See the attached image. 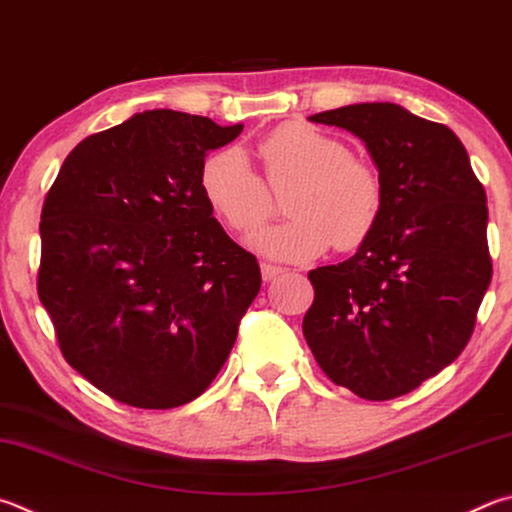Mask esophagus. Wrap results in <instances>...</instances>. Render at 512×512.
I'll list each match as a JSON object with an SVG mask.
<instances>
[{
	"mask_svg": "<svg viewBox=\"0 0 512 512\" xmlns=\"http://www.w3.org/2000/svg\"><path fill=\"white\" fill-rule=\"evenodd\" d=\"M280 273H284V268H282V266L262 264V277H264V282H271V280H275V277L280 275Z\"/></svg>",
	"mask_w": 512,
	"mask_h": 512,
	"instance_id": "obj_1",
	"label": "esophagus"
}]
</instances>
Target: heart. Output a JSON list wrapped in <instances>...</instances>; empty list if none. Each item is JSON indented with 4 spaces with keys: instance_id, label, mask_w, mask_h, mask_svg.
I'll return each mask as SVG.
<instances>
[{
    "instance_id": "1",
    "label": "heart",
    "mask_w": 512,
    "mask_h": 512,
    "mask_svg": "<svg viewBox=\"0 0 512 512\" xmlns=\"http://www.w3.org/2000/svg\"><path fill=\"white\" fill-rule=\"evenodd\" d=\"M255 152L264 178L239 147L208 154L199 188L215 217L237 235L257 230L275 212V194H286L291 219L250 239L259 253L282 262H306L331 244L353 250L365 244L383 212V181L345 143L302 123L275 127L259 138Z\"/></svg>"
}]
</instances>
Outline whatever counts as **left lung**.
<instances>
[{
	"label": "left lung",
	"mask_w": 512,
	"mask_h": 512,
	"mask_svg": "<svg viewBox=\"0 0 512 512\" xmlns=\"http://www.w3.org/2000/svg\"><path fill=\"white\" fill-rule=\"evenodd\" d=\"M309 120L356 134L383 181V212L347 262L309 273L302 331L333 383L367 401L412 392L466 349L492 277L486 190L450 127L394 102Z\"/></svg>",
	"instance_id": "left-lung-1"
}]
</instances>
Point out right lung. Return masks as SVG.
Segmentation results:
<instances>
[{"label":"right lung","mask_w":512,"mask_h":512,"mask_svg":"<svg viewBox=\"0 0 512 512\" xmlns=\"http://www.w3.org/2000/svg\"><path fill=\"white\" fill-rule=\"evenodd\" d=\"M241 129L143 111L73 147L46 194L37 295L64 360L120 403L201 396L259 293L255 255L199 188L206 154Z\"/></svg>","instance_id":"1"}]
</instances>
